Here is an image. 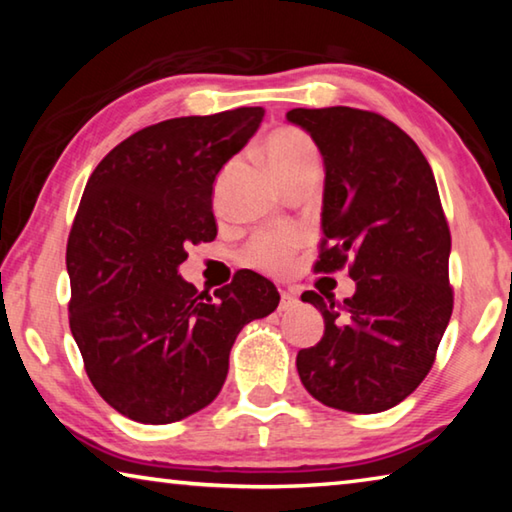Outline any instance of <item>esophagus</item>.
<instances>
[{
    "mask_svg": "<svg viewBox=\"0 0 512 512\" xmlns=\"http://www.w3.org/2000/svg\"><path fill=\"white\" fill-rule=\"evenodd\" d=\"M298 305V298L291 291H280V311H289Z\"/></svg>",
    "mask_w": 512,
    "mask_h": 512,
    "instance_id": "esophagus-1",
    "label": "esophagus"
}]
</instances>
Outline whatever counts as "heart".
I'll return each mask as SVG.
<instances>
[{"label":"heart","mask_w":512,"mask_h":512,"mask_svg":"<svg viewBox=\"0 0 512 512\" xmlns=\"http://www.w3.org/2000/svg\"><path fill=\"white\" fill-rule=\"evenodd\" d=\"M264 155L277 178L289 176L291 171L318 164V151L311 137L296 126H277L264 140ZM298 248V237L289 230H268L257 235L244 248V262L264 273L287 271L293 253Z\"/></svg>","instance_id":"heart-1"}]
</instances>
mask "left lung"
<instances>
[{
  "instance_id": "1",
  "label": "left lung",
  "mask_w": 512,
  "mask_h": 512,
  "mask_svg": "<svg viewBox=\"0 0 512 512\" xmlns=\"http://www.w3.org/2000/svg\"><path fill=\"white\" fill-rule=\"evenodd\" d=\"M287 119L325 160L314 273L348 268L357 282L341 305L302 293L323 314L325 334L298 352L300 381L332 409H393L429 375L454 309L452 235L436 178L418 144L377 112L293 108Z\"/></svg>"
}]
</instances>
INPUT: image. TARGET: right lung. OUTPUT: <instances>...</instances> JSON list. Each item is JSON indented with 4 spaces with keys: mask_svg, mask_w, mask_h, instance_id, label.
I'll return each mask as SVG.
<instances>
[{
    "mask_svg": "<svg viewBox=\"0 0 512 512\" xmlns=\"http://www.w3.org/2000/svg\"><path fill=\"white\" fill-rule=\"evenodd\" d=\"M264 108L176 117L117 144L85 185L67 239L69 329L92 386L142 424L178 422L219 395L241 327L275 311V284L237 271L198 293L178 275L214 241L212 185Z\"/></svg>",
    "mask_w": 512,
    "mask_h": 512,
    "instance_id": "obj_1",
    "label": "right lung"
}]
</instances>
